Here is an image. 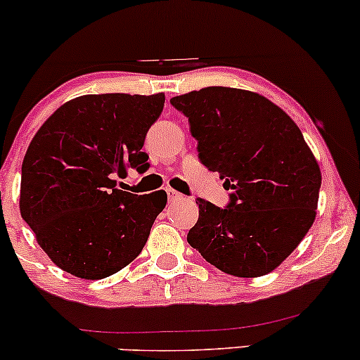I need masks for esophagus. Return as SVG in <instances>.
Listing matches in <instances>:
<instances>
[{"label": "esophagus", "mask_w": 360, "mask_h": 360, "mask_svg": "<svg viewBox=\"0 0 360 360\" xmlns=\"http://www.w3.org/2000/svg\"><path fill=\"white\" fill-rule=\"evenodd\" d=\"M167 200L171 201V203H174V201L183 200V194L177 193L176 189H171V188H169V189H167Z\"/></svg>", "instance_id": "1"}]
</instances>
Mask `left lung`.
<instances>
[{"mask_svg":"<svg viewBox=\"0 0 360 360\" xmlns=\"http://www.w3.org/2000/svg\"><path fill=\"white\" fill-rule=\"evenodd\" d=\"M171 105L188 117L201 164L232 189L226 208L198 198L189 245L226 274H269L316 217L321 172L303 134L278 105L245 89L210 86Z\"/></svg>","mask_w":360,"mask_h":360,"instance_id":"1","label":"left lung"}]
</instances>
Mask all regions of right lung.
Listing matches in <instances>:
<instances>
[{
    "label": "right lung",
    "instance_id": "obj_1",
    "mask_svg": "<svg viewBox=\"0 0 360 360\" xmlns=\"http://www.w3.org/2000/svg\"><path fill=\"white\" fill-rule=\"evenodd\" d=\"M164 101V93L86 94L35 134L22 164L20 213L62 271L103 279L142 252L167 194L127 193L115 176L148 169L143 140Z\"/></svg>",
    "mask_w": 360,
    "mask_h": 360
}]
</instances>
